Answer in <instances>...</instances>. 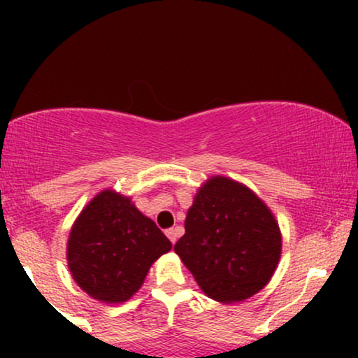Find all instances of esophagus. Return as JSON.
I'll return each instance as SVG.
<instances>
[{
  "mask_svg": "<svg viewBox=\"0 0 358 358\" xmlns=\"http://www.w3.org/2000/svg\"><path fill=\"white\" fill-rule=\"evenodd\" d=\"M166 236H168V239L171 241V244H175L176 237H178V229H168Z\"/></svg>",
  "mask_w": 358,
  "mask_h": 358,
  "instance_id": "obj_1",
  "label": "esophagus"
}]
</instances>
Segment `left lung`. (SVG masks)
<instances>
[{"label":"left lung","mask_w":358,"mask_h":358,"mask_svg":"<svg viewBox=\"0 0 358 358\" xmlns=\"http://www.w3.org/2000/svg\"><path fill=\"white\" fill-rule=\"evenodd\" d=\"M175 252L208 298L237 303L273 278L281 257V232L256 193L231 178L212 176L188 208Z\"/></svg>","instance_id":"obj_1"}]
</instances>
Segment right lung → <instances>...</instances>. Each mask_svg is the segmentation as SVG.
<instances>
[{"instance_id": "right-lung-1", "label": "right lung", "mask_w": 358, "mask_h": 358, "mask_svg": "<svg viewBox=\"0 0 358 358\" xmlns=\"http://www.w3.org/2000/svg\"><path fill=\"white\" fill-rule=\"evenodd\" d=\"M171 242L127 196L102 190L72 225L67 262L73 281L89 296L124 303L145 282L151 264Z\"/></svg>"}]
</instances>
